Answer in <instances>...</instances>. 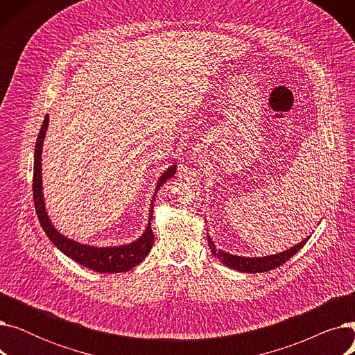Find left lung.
<instances>
[{
    "mask_svg": "<svg viewBox=\"0 0 355 355\" xmlns=\"http://www.w3.org/2000/svg\"><path fill=\"white\" fill-rule=\"evenodd\" d=\"M308 239L309 237L302 240L301 243L295 245L293 248H291L285 252L277 253V254L263 256V257H241V256L230 254V253H226V252L217 249L216 245L213 243V240L210 239V236H207L209 248H210L211 253L216 257H218V260H221L223 265H226L227 268H232L234 270L246 272V273H260V272H268V270L279 268L281 265H284L286 260H289L297 250H301L304 248V245L308 241Z\"/></svg>",
    "mask_w": 355,
    "mask_h": 355,
    "instance_id": "obj_1",
    "label": "left lung"
}]
</instances>
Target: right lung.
<instances>
[{"label":"right lung","mask_w":355,"mask_h":355,"mask_svg":"<svg viewBox=\"0 0 355 355\" xmlns=\"http://www.w3.org/2000/svg\"><path fill=\"white\" fill-rule=\"evenodd\" d=\"M47 126H49V115H46L39 137H37V141H35L34 173H33L34 207H35L37 217H39L40 225L46 232L47 237L55 248H58L60 252H63L66 256H69L71 260H74V262H78L79 265L95 272L119 273V272H128L132 268L138 266L146 257L149 250L153 249V245H154V233L151 229V220H153V209H154L153 204H154L157 191L159 190V187H162L164 182H166L168 178H171L175 174V170H177L175 164L168 166L157 182L155 194L151 201V211H149L148 226L144 234L138 240L132 241V243L129 245L114 246V248H95V246L78 243V241L60 234L58 229H54L44 207L43 185H42L43 184L42 182V149H43V141L46 137Z\"/></svg>","instance_id":"obj_1"}]
</instances>
